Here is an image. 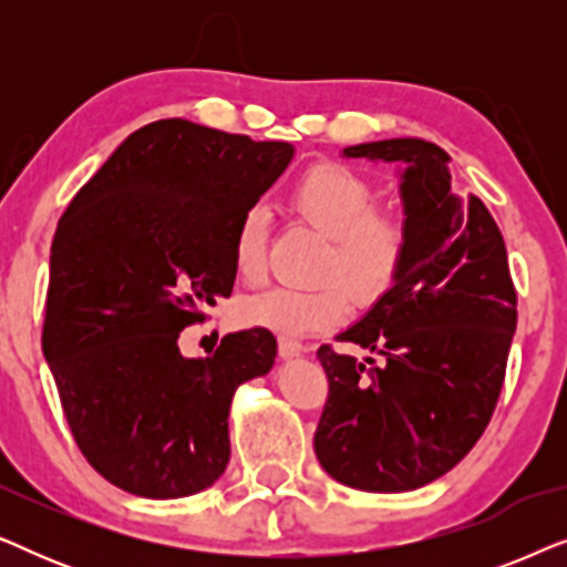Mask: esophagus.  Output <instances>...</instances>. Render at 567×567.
<instances>
[{"label":"esophagus","instance_id":"esophagus-1","mask_svg":"<svg viewBox=\"0 0 567 567\" xmlns=\"http://www.w3.org/2000/svg\"><path fill=\"white\" fill-rule=\"evenodd\" d=\"M301 351H305V346H301L299 340L278 338V353H281V359H293V355H299Z\"/></svg>","mask_w":567,"mask_h":567}]
</instances>
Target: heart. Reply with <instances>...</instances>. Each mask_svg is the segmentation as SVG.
<instances>
[{
    "label": "heart",
    "mask_w": 567,
    "mask_h": 567,
    "mask_svg": "<svg viewBox=\"0 0 567 567\" xmlns=\"http://www.w3.org/2000/svg\"><path fill=\"white\" fill-rule=\"evenodd\" d=\"M377 200L374 183L353 169L332 162L307 169L289 193V212L324 237L317 260V278L324 284L255 293L239 305V320L301 338L343 320L351 309L349 288L359 301L382 297L405 262L410 221L400 208ZM268 235L266 208L250 206L239 214L231 231V266L239 281L260 284L268 276Z\"/></svg>",
    "instance_id": "obj_1"
}]
</instances>
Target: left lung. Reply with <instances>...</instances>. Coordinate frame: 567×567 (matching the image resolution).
Masks as SVG:
<instances>
[{"label":"left lung","mask_w":567,"mask_h":567,"mask_svg":"<svg viewBox=\"0 0 567 567\" xmlns=\"http://www.w3.org/2000/svg\"><path fill=\"white\" fill-rule=\"evenodd\" d=\"M343 157L405 162L410 245L392 289L338 336L380 361L317 348L330 392L315 454L355 491L405 493L446 475L491 423L516 332V289L498 224L477 196L452 188L441 146L384 138L348 146Z\"/></svg>","instance_id":"obj_1"}]
</instances>
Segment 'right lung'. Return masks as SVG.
I'll use <instances>...</instances> for the list:
<instances>
[{"label":"right lung","instance_id":"right-lung-1","mask_svg":"<svg viewBox=\"0 0 567 567\" xmlns=\"http://www.w3.org/2000/svg\"><path fill=\"white\" fill-rule=\"evenodd\" d=\"M291 157L289 142L154 121L59 219L43 355L76 446L121 491L183 498L227 470L231 394L268 374L276 338L229 332L206 359L177 338L231 293L235 224Z\"/></svg>","mask_w":567,"mask_h":567}]
</instances>
